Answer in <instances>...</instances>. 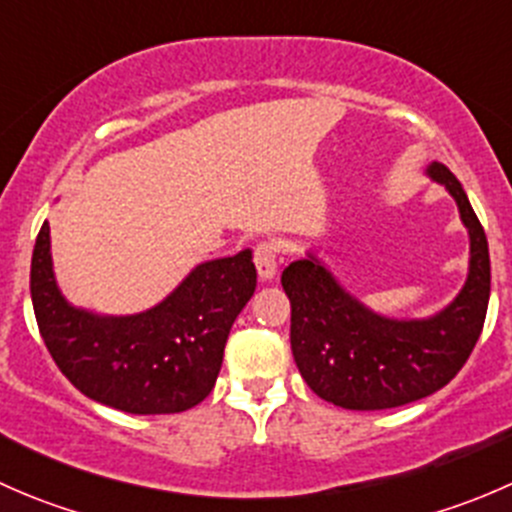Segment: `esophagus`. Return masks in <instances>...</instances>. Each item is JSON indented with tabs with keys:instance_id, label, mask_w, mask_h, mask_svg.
<instances>
[{
	"instance_id": "obj_1",
	"label": "esophagus",
	"mask_w": 512,
	"mask_h": 512,
	"mask_svg": "<svg viewBox=\"0 0 512 512\" xmlns=\"http://www.w3.org/2000/svg\"><path fill=\"white\" fill-rule=\"evenodd\" d=\"M277 265H280V245L275 240H262L255 247V267L262 282L272 280L277 275Z\"/></svg>"
}]
</instances>
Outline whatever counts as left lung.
I'll return each instance as SVG.
<instances>
[{
    "instance_id": "left-lung-1",
    "label": "left lung",
    "mask_w": 512,
    "mask_h": 512,
    "mask_svg": "<svg viewBox=\"0 0 512 512\" xmlns=\"http://www.w3.org/2000/svg\"><path fill=\"white\" fill-rule=\"evenodd\" d=\"M453 195L471 237L468 280L448 307L426 319H391L352 297L309 252L282 272L297 369L319 399L352 411H379L443 389L476 347L490 297V255L483 225L456 175L426 168Z\"/></svg>"
}]
</instances>
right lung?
I'll use <instances>...</instances> for the list:
<instances>
[{
  "label": "right lung",
  "instance_id": "1",
  "mask_svg": "<svg viewBox=\"0 0 512 512\" xmlns=\"http://www.w3.org/2000/svg\"><path fill=\"white\" fill-rule=\"evenodd\" d=\"M257 287L252 252L203 262L163 302L103 317L64 299L51 267L49 223L32 255L41 339L84 396L126 414H180L213 391L232 322Z\"/></svg>",
  "mask_w": 512,
  "mask_h": 512
}]
</instances>
